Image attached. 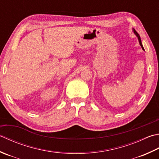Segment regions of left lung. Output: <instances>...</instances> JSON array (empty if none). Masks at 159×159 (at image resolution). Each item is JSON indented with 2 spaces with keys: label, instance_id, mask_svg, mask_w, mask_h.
Instances as JSON below:
<instances>
[{
  "label": "left lung",
  "instance_id": "8db88e82",
  "mask_svg": "<svg viewBox=\"0 0 159 159\" xmlns=\"http://www.w3.org/2000/svg\"><path fill=\"white\" fill-rule=\"evenodd\" d=\"M133 32H134V33L135 35L136 36V37H137V38H138L139 42V44H140V45L141 46V48H142V49H143V50H144V51H145V49H144V48H143V45H142L141 39V37H140V36H139V34L137 32H136V31L134 29H133Z\"/></svg>",
  "mask_w": 159,
  "mask_h": 159
}]
</instances>
